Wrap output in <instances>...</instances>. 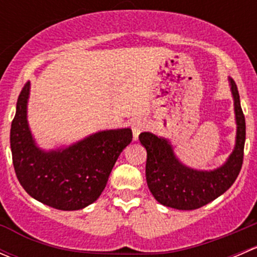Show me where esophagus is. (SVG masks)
<instances>
[{"mask_svg": "<svg viewBox=\"0 0 257 257\" xmlns=\"http://www.w3.org/2000/svg\"><path fill=\"white\" fill-rule=\"evenodd\" d=\"M144 128H145L144 120H142V119H136V120H133V123H132V131H133L134 141H138L139 134L144 131Z\"/></svg>", "mask_w": 257, "mask_h": 257, "instance_id": "34e87169", "label": "esophagus"}]
</instances>
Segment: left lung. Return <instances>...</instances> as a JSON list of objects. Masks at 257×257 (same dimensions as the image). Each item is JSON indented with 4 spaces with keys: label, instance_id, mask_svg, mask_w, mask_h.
<instances>
[{
    "label": "left lung",
    "instance_id": "left-lung-1",
    "mask_svg": "<svg viewBox=\"0 0 257 257\" xmlns=\"http://www.w3.org/2000/svg\"><path fill=\"white\" fill-rule=\"evenodd\" d=\"M236 118V143L226 163L214 170H195L175 157L169 141L144 132L139 141L147 149L145 177L148 188L164 206L195 210L219 198L234 184L243 160L246 125L236 83L229 78Z\"/></svg>",
    "mask_w": 257,
    "mask_h": 257
}]
</instances>
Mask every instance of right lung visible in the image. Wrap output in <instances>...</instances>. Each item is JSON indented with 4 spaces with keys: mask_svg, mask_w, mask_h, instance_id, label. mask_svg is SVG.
Returning a JSON list of instances; mask_svg holds the SVG:
<instances>
[{
    "mask_svg": "<svg viewBox=\"0 0 257 257\" xmlns=\"http://www.w3.org/2000/svg\"><path fill=\"white\" fill-rule=\"evenodd\" d=\"M30 82L17 99L11 124V152L21 185L32 198L58 210H79L94 203L124 148L131 144L129 128L103 131L68 148L40 149L27 123Z\"/></svg>",
    "mask_w": 257,
    "mask_h": 257,
    "instance_id": "obj_1",
    "label": "right lung"
}]
</instances>
